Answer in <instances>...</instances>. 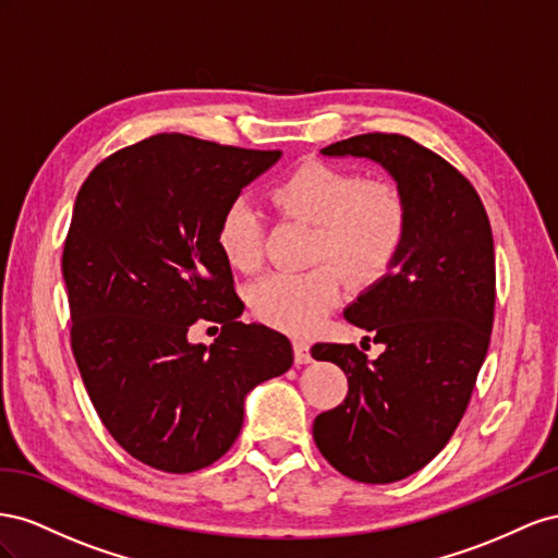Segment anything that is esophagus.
<instances>
[{"label":"esophagus","instance_id":"34e87169","mask_svg":"<svg viewBox=\"0 0 558 558\" xmlns=\"http://www.w3.org/2000/svg\"><path fill=\"white\" fill-rule=\"evenodd\" d=\"M294 362L296 364H306V362H311V345H308V341H304V339H294Z\"/></svg>","mask_w":558,"mask_h":558}]
</instances>
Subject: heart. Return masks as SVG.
Masks as SVG:
<instances>
[{"label": "heart", "mask_w": 558, "mask_h": 558, "mask_svg": "<svg viewBox=\"0 0 558 558\" xmlns=\"http://www.w3.org/2000/svg\"><path fill=\"white\" fill-rule=\"evenodd\" d=\"M280 215L315 227V257H331L357 282L380 278L395 264L407 238V203L388 182H362L360 174L311 161L270 189ZM264 221L245 196L219 215L217 247L225 262L252 274L262 264ZM341 294V274L323 264L306 274H270L250 290L252 313L262 323L292 333L320 325Z\"/></svg>", "instance_id": "obj_1"}]
</instances>
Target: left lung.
<instances>
[{"label":"left lung","mask_w":558,"mask_h":558,"mask_svg":"<svg viewBox=\"0 0 558 558\" xmlns=\"http://www.w3.org/2000/svg\"><path fill=\"white\" fill-rule=\"evenodd\" d=\"M378 163L407 203V238L386 276L343 315L386 350L315 343L339 364L345 400L313 423L329 465L362 484H390L433 460L468 409L496 308V252L484 203L441 156L395 133L355 135L320 149Z\"/></svg>","instance_id":"obj_1"}]
</instances>
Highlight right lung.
I'll return each instance as SVG.
<instances>
[{
  "label": "right lung",
  "instance_id": "obj_1",
  "mask_svg": "<svg viewBox=\"0 0 558 558\" xmlns=\"http://www.w3.org/2000/svg\"><path fill=\"white\" fill-rule=\"evenodd\" d=\"M282 151L180 133L105 158L78 189L62 252L72 353L100 421L149 468L213 465L241 433L245 395L292 367V343L238 320L219 215ZM222 325L191 344L190 325Z\"/></svg>",
  "mask_w": 558,
  "mask_h": 558
}]
</instances>
